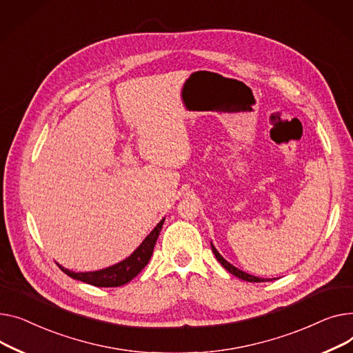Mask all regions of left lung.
Wrapping results in <instances>:
<instances>
[{
	"mask_svg": "<svg viewBox=\"0 0 353 353\" xmlns=\"http://www.w3.org/2000/svg\"><path fill=\"white\" fill-rule=\"evenodd\" d=\"M211 248H212V252H214V255L216 256V259H218V262L226 269L228 272H231L232 275H235L236 278H239V279H242V281H246V282H266V281H272V279H265V278H259V276H254V275H251V274H246V272H243V271H241V269H238L236 266H234L232 263H230L228 262L219 252H218V250L214 246V243L211 242Z\"/></svg>",
	"mask_w": 353,
	"mask_h": 353,
	"instance_id": "left-lung-1",
	"label": "left lung"
}]
</instances>
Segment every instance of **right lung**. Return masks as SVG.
<instances>
[{"label": "right lung", "instance_id": "obj_1", "mask_svg": "<svg viewBox=\"0 0 353 353\" xmlns=\"http://www.w3.org/2000/svg\"><path fill=\"white\" fill-rule=\"evenodd\" d=\"M163 221L165 218H162L158 222V225L147 235V238L141 242V245L128 258L122 259L115 265L99 269V271H91V272H74L64 266H61L59 263L57 265L59 266L62 272H65L72 279L85 282L98 288H115V286L125 285L130 281H132L150 262L151 255L154 252V246L162 230Z\"/></svg>", "mask_w": 353, "mask_h": 353}]
</instances>
